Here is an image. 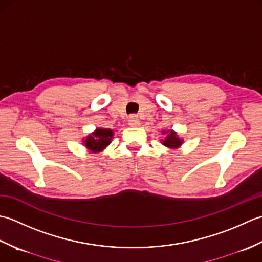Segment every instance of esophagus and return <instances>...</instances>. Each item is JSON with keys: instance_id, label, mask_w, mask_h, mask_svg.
<instances>
[{"instance_id": "1", "label": "esophagus", "mask_w": 262, "mask_h": 262, "mask_svg": "<svg viewBox=\"0 0 262 262\" xmlns=\"http://www.w3.org/2000/svg\"><path fill=\"white\" fill-rule=\"evenodd\" d=\"M129 124H130V125H132V126H137V125L140 124V122H139V120H138V117H137V116L132 115V116H130V117H129Z\"/></svg>"}]
</instances>
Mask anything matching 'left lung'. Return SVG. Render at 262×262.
<instances>
[{
  "label": "left lung",
  "instance_id": "8db88e82",
  "mask_svg": "<svg viewBox=\"0 0 262 262\" xmlns=\"http://www.w3.org/2000/svg\"><path fill=\"white\" fill-rule=\"evenodd\" d=\"M163 143L166 147H169V148H176V147H179L181 143H182V141L180 140V139L178 138V136H176V133L175 132H173V131H170L168 135H167V137L165 138V140L163 141Z\"/></svg>",
  "mask_w": 262,
  "mask_h": 262
}]
</instances>
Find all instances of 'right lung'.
I'll list each match as a JSON object with an SVG mask.
<instances>
[{"label":"right lung","mask_w":262,"mask_h":262,"mask_svg":"<svg viewBox=\"0 0 262 262\" xmlns=\"http://www.w3.org/2000/svg\"><path fill=\"white\" fill-rule=\"evenodd\" d=\"M113 137V131L110 129H97L93 136H89L86 141H84V145L90 150L94 152H97L103 150L105 147H107L111 142V139Z\"/></svg>","instance_id":"1"}]
</instances>
